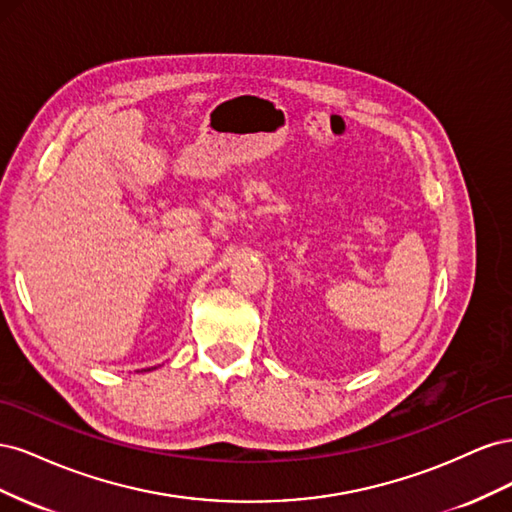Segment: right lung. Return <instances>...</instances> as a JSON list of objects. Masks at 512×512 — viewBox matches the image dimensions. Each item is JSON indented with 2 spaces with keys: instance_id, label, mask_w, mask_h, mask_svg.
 Wrapping results in <instances>:
<instances>
[{
  "instance_id": "add662e5",
  "label": "right lung",
  "mask_w": 512,
  "mask_h": 512,
  "mask_svg": "<svg viewBox=\"0 0 512 512\" xmlns=\"http://www.w3.org/2000/svg\"><path fill=\"white\" fill-rule=\"evenodd\" d=\"M151 369H153V367H151Z\"/></svg>"
}]
</instances>
